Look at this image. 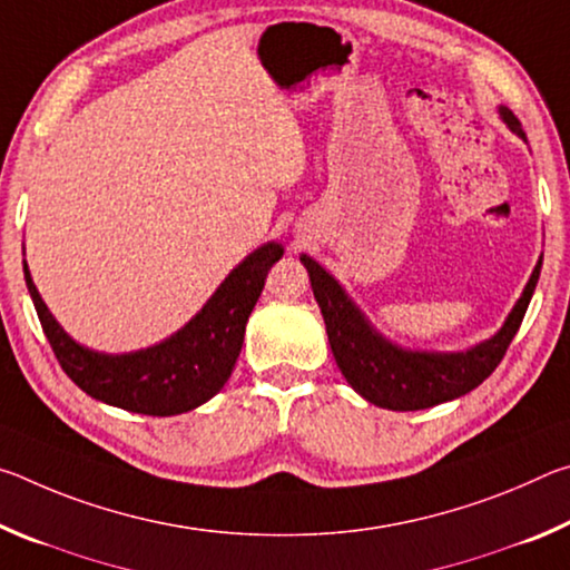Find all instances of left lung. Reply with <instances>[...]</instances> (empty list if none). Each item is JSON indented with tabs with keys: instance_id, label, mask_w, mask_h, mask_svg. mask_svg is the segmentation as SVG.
Returning <instances> with one entry per match:
<instances>
[{
	"instance_id": "obj_1",
	"label": "left lung",
	"mask_w": 570,
	"mask_h": 570,
	"mask_svg": "<svg viewBox=\"0 0 570 570\" xmlns=\"http://www.w3.org/2000/svg\"><path fill=\"white\" fill-rule=\"evenodd\" d=\"M500 118L518 138L525 140L520 120L508 108H500ZM308 272V282L314 288V298L322 308L326 336H330L336 366L344 380L360 392L366 402L384 410L412 412L428 410L440 402L458 400L478 384L485 382L495 366L503 360L510 342L520 330L530 296L535 292L543 256L530 274V282L520 294L513 312L495 336L480 342L468 352H412L392 344L364 320L350 296L344 294L340 282L314 262L312 256H302Z\"/></svg>"
}]
</instances>
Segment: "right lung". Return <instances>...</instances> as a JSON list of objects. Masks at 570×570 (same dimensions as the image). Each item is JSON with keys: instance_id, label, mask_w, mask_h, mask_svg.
Masks as SVG:
<instances>
[{"instance_id": "add662e5", "label": "right lung", "mask_w": 570, "mask_h": 570, "mask_svg": "<svg viewBox=\"0 0 570 570\" xmlns=\"http://www.w3.org/2000/svg\"><path fill=\"white\" fill-rule=\"evenodd\" d=\"M282 256L284 246L276 240L256 248L183 330L130 354H102L77 344L45 306L27 262L24 282L47 342L77 387L112 407L168 417L200 407L228 382L268 268Z\"/></svg>"}]
</instances>
